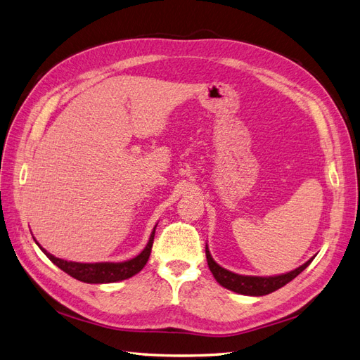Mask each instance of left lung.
Wrapping results in <instances>:
<instances>
[{"instance_id":"left-lung-1","label":"left lung","mask_w":360,"mask_h":360,"mask_svg":"<svg viewBox=\"0 0 360 360\" xmlns=\"http://www.w3.org/2000/svg\"><path fill=\"white\" fill-rule=\"evenodd\" d=\"M205 257L214 279L226 290H231L238 294H245V296H266V294L279 290L281 287L287 285L288 282L292 281L299 274H302V271L307 269L311 264V261L314 259L312 257L311 259L307 261V263L288 271V274L275 275V276H245L221 267L212 258L210 250L207 246H205Z\"/></svg>"}]
</instances>
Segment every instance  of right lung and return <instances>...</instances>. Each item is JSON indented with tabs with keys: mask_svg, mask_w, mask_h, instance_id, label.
Returning a JSON list of instances; mask_svg holds the SVG:
<instances>
[{
	"mask_svg": "<svg viewBox=\"0 0 360 360\" xmlns=\"http://www.w3.org/2000/svg\"><path fill=\"white\" fill-rule=\"evenodd\" d=\"M156 226L150 234L148 243L143 249V252L138 254L135 258L123 261V263H75V261H66L53 257L49 254L46 249H43L37 242L39 248L43 250L53 264L58 266L63 271H66L72 278L86 282V284H111V282H118L123 279L132 278L138 271L143 270V267L147 264L148 257L151 254V246H153Z\"/></svg>",
	"mask_w": 360,
	"mask_h": 360,
	"instance_id": "right-lung-1",
	"label": "right lung"
}]
</instances>
